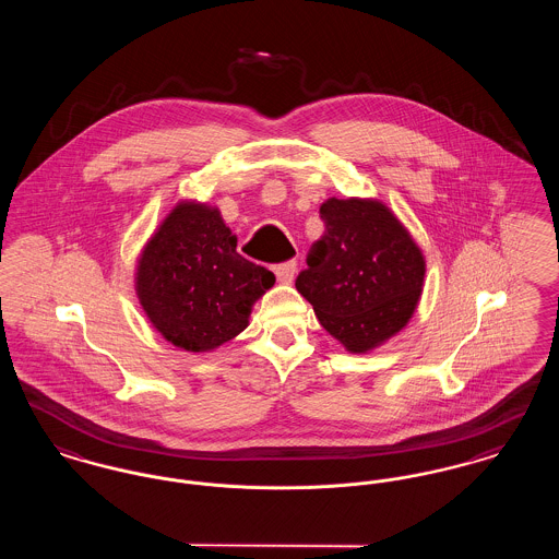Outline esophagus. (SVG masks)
Listing matches in <instances>:
<instances>
[{
    "instance_id": "34e87169",
    "label": "esophagus",
    "mask_w": 559,
    "mask_h": 559,
    "mask_svg": "<svg viewBox=\"0 0 559 559\" xmlns=\"http://www.w3.org/2000/svg\"><path fill=\"white\" fill-rule=\"evenodd\" d=\"M274 270V274H276V278L281 281V283H292L293 276H295V272H297V264L289 260V262H283V264H274L272 266Z\"/></svg>"
}]
</instances>
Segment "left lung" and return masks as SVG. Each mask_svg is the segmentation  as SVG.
<instances>
[{
  "label": "left lung",
  "mask_w": 559,
  "mask_h": 559,
  "mask_svg": "<svg viewBox=\"0 0 559 559\" xmlns=\"http://www.w3.org/2000/svg\"><path fill=\"white\" fill-rule=\"evenodd\" d=\"M324 235L295 287L320 324L349 352H367L399 333L419 301L426 262L394 213L377 201L329 199Z\"/></svg>",
  "instance_id": "left-lung-1"
}]
</instances>
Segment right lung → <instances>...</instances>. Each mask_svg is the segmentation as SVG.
I'll return each instance as SVG.
<instances>
[{
	"label": "right lung",
	"instance_id": "right-lung-1",
	"mask_svg": "<svg viewBox=\"0 0 559 559\" xmlns=\"http://www.w3.org/2000/svg\"><path fill=\"white\" fill-rule=\"evenodd\" d=\"M274 274L245 260L237 237L205 205H178L138 264V297L160 335L188 352H205L239 335L253 301Z\"/></svg>",
	"mask_w": 559,
	"mask_h": 559
}]
</instances>
